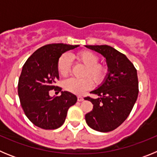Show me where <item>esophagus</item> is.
<instances>
[{
	"instance_id": "34e87169",
	"label": "esophagus",
	"mask_w": 157,
	"mask_h": 157,
	"mask_svg": "<svg viewBox=\"0 0 157 157\" xmlns=\"http://www.w3.org/2000/svg\"><path fill=\"white\" fill-rule=\"evenodd\" d=\"M77 99H78V101H82L83 100H84V98H83L82 96H78Z\"/></svg>"
}]
</instances>
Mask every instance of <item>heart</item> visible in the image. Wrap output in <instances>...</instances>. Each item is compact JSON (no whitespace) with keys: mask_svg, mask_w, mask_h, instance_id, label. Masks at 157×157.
<instances>
[{"mask_svg":"<svg viewBox=\"0 0 157 157\" xmlns=\"http://www.w3.org/2000/svg\"><path fill=\"white\" fill-rule=\"evenodd\" d=\"M74 57L78 63H82L86 66L83 71L84 78H71L65 80L63 83L65 90L77 95H81L92 88L94 82L96 85H101L105 82L109 74V66L105 63H99L100 58L95 52L83 50L78 52ZM56 67L58 73L60 75L63 77L67 75L71 69V56L67 53L62 54L58 59Z\"/></svg>","mask_w":157,"mask_h":157,"instance_id":"heart-1","label":"heart"}]
</instances>
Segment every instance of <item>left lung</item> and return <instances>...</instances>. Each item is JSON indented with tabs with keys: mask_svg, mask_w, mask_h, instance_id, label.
Wrapping results in <instances>:
<instances>
[{
	"mask_svg": "<svg viewBox=\"0 0 157 157\" xmlns=\"http://www.w3.org/2000/svg\"><path fill=\"white\" fill-rule=\"evenodd\" d=\"M106 58L109 73L105 82L92 91L98 99L86 97L94 105L86 114L88 126L100 132H109L127 120L138 98L137 70L128 58L116 48L107 45H86Z\"/></svg>",
	"mask_w": 157,
	"mask_h": 157,
	"instance_id": "8db88e82",
	"label": "left lung"
}]
</instances>
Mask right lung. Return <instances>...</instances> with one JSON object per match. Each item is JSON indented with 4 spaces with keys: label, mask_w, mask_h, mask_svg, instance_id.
Masks as SVG:
<instances>
[{
    "label": "right lung",
    "mask_w": 157,
    "mask_h": 157,
    "mask_svg": "<svg viewBox=\"0 0 157 157\" xmlns=\"http://www.w3.org/2000/svg\"><path fill=\"white\" fill-rule=\"evenodd\" d=\"M55 43L41 47L25 62L18 83V94L25 115L34 125L45 130L61 127L67 110L77 101L76 96L67 91L51 98L49 90L58 93L62 89L55 86L59 80L58 59L64 52L76 48Z\"/></svg>",
    "instance_id": "obj_1"
}]
</instances>
